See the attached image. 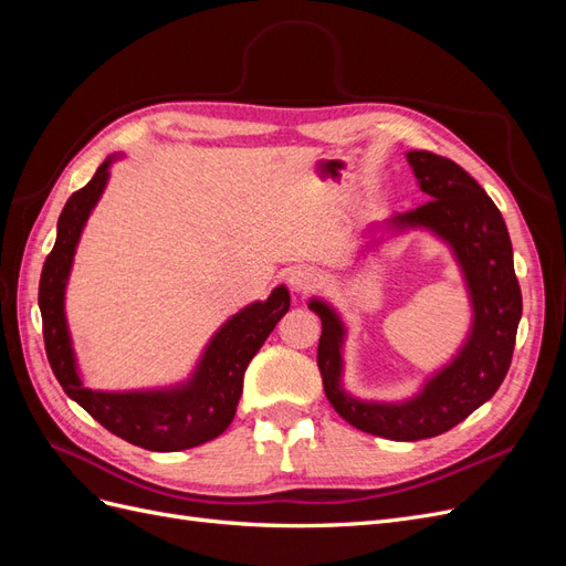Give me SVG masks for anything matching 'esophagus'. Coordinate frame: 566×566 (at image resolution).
<instances>
[{"label":"esophagus","instance_id":"34e87169","mask_svg":"<svg viewBox=\"0 0 566 566\" xmlns=\"http://www.w3.org/2000/svg\"><path fill=\"white\" fill-rule=\"evenodd\" d=\"M287 283L295 290V293H310V290H314L321 283V273L312 266H297L290 271Z\"/></svg>","mask_w":566,"mask_h":566}]
</instances>
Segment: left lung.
<instances>
[{"mask_svg": "<svg viewBox=\"0 0 566 566\" xmlns=\"http://www.w3.org/2000/svg\"><path fill=\"white\" fill-rule=\"evenodd\" d=\"M406 160L430 202L375 224L368 231L373 238L366 250L378 248L385 235L418 229L447 243L470 297L472 323L465 342L413 397L403 401L358 399L342 387L347 325L325 300L314 297L310 302V310L318 314L323 325L316 358L325 397L356 430L394 441H418L449 432L486 403L505 380L522 318L510 233L484 188L460 165L430 150H408ZM380 230L382 239L377 238Z\"/></svg>", "mask_w": 566, "mask_h": 566, "instance_id": "left-lung-1", "label": "left lung"}]
</instances>
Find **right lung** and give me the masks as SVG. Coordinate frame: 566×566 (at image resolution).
Listing matches in <instances>:
<instances>
[{
  "label": "right lung",
  "instance_id": "obj_1",
  "mask_svg": "<svg viewBox=\"0 0 566 566\" xmlns=\"http://www.w3.org/2000/svg\"><path fill=\"white\" fill-rule=\"evenodd\" d=\"M108 156L92 181L67 198L59 217L56 243L49 252L40 279V312L46 358L63 391L87 413L134 447L148 451H184L219 437L235 416L243 394V375L252 356L290 310L285 285L273 287L264 302H252L233 314L210 337L191 378L156 389L104 391L84 385L65 318V287L84 224L106 191Z\"/></svg>",
  "mask_w": 566,
  "mask_h": 566
}]
</instances>
